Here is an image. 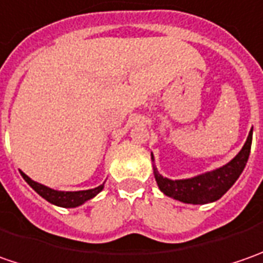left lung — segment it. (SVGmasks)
I'll list each match as a JSON object with an SVG mask.
<instances>
[{"label":"left lung","instance_id":"8db88e82","mask_svg":"<svg viewBox=\"0 0 263 263\" xmlns=\"http://www.w3.org/2000/svg\"><path fill=\"white\" fill-rule=\"evenodd\" d=\"M252 135H253V130L249 132L248 140L243 145L241 151L226 165L192 177V178L171 180V178L161 176L158 173L157 167L154 165V176H155L159 190L168 197H173L183 203L205 205V203L215 202L219 197H222L224 193H227L228 189L237 181V178L246 167L249 155H250V146H252ZM151 157L154 162L155 159L152 154Z\"/></svg>","mask_w":263,"mask_h":263}]
</instances>
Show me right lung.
I'll use <instances>...</instances> for the list:
<instances>
[{
  "label": "right lung",
  "instance_id": "add662e5",
  "mask_svg": "<svg viewBox=\"0 0 263 263\" xmlns=\"http://www.w3.org/2000/svg\"><path fill=\"white\" fill-rule=\"evenodd\" d=\"M22 177L25 178V181L35 190L39 196H42L45 200H48L49 203L57 205L61 208H76L83 205L85 202L90 200L92 197H95L102 189L104 184L95 187V189H89V190H79V192H63V190H54L51 187H46L37 181H33L30 177H27L20 171Z\"/></svg>",
  "mask_w": 263,
  "mask_h": 263
}]
</instances>
